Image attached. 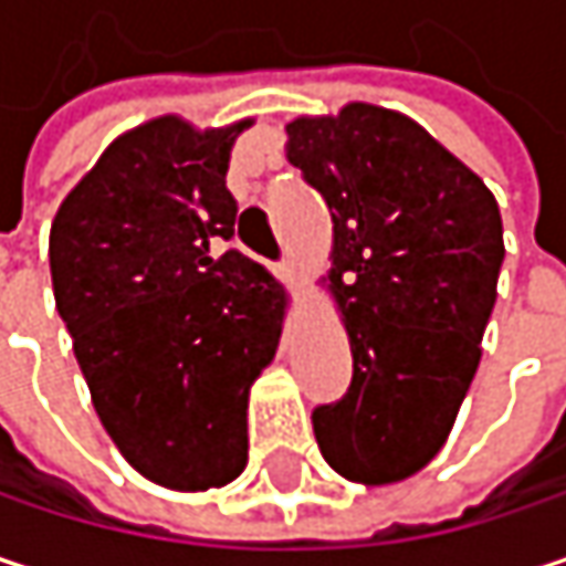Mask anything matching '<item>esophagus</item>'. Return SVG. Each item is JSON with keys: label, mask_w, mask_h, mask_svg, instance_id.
<instances>
[{"label": "esophagus", "mask_w": 566, "mask_h": 566, "mask_svg": "<svg viewBox=\"0 0 566 566\" xmlns=\"http://www.w3.org/2000/svg\"><path fill=\"white\" fill-rule=\"evenodd\" d=\"M275 275H279V282H282L284 287H291V291H297V287L304 284V272H301L291 259H284V262L275 265Z\"/></svg>", "instance_id": "34e87169"}]
</instances>
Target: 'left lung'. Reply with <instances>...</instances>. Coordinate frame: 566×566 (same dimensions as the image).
<instances>
[{
    "mask_svg": "<svg viewBox=\"0 0 566 566\" xmlns=\"http://www.w3.org/2000/svg\"><path fill=\"white\" fill-rule=\"evenodd\" d=\"M287 160L334 219L331 287L354 380L311 412L334 472L387 485L446 442L479 370L505 262L489 186L409 117L347 104L287 124Z\"/></svg>",
    "mask_w": 566,
    "mask_h": 566,
    "instance_id": "8db88e82",
    "label": "left lung"
}]
</instances>
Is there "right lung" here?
<instances>
[{"instance_id": "add662e5", "label": "right lung", "mask_w": 566, "mask_h": 566, "mask_svg": "<svg viewBox=\"0 0 566 566\" xmlns=\"http://www.w3.org/2000/svg\"><path fill=\"white\" fill-rule=\"evenodd\" d=\"M252 120L176 117L114 140L52 222V284L94 409L157 485L206 492L249 459V387L282 337L279 282L239 249L229 150Z\"/></svg>"}]
</instances>
